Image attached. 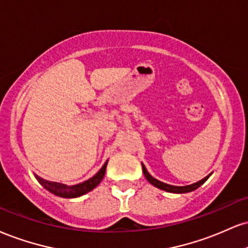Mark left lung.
Here are the masks:
<instances>
[{"instance_id": "obj_1", "label": "left lung", "mask_w": 248, "mask_h": 248, "mask_svg": "<svg viewBox=\"0 0 248 248\" xmlns=\"http://www.w3.org/2000/svg\"><path fill=\"white\" fill-rule=\"evenodd\" d=\"M142 170H143V173H144V177L147 178V180L150 183L151 185H154L155 187H157V188L159 189H163L165 190V192H169V193H177V194H183V193H189V192H193V190H195L196 188H199L200 186H201L202 184H204L205 181L208 180V178L210 177L209 175H207V177L202 179V180L198 181V183L195 184H192V185H188V186H172V185H169V184H165V183H162V181L157 180L156 178H154L153 175L150 174L147 171V169H145V166L142 164Z\"/></svg>"}]
</instances>
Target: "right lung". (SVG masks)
I'll list each match as a JSON object with an SVG mask.
<instances>
[{"label":"right lung","instance_id":"add662e5","mask_svg":"<svg viewBox=\"0 0 248 248\" xmlns=\"http://www.w3.org/2000/svg\"><path fill=\"white\" fill-rule=\"evenodd\" d=\"M107 162H108V160H107ZM107 162L104 164L103 168L99 170V172H98L97 174H94L93 177L89 179V180L84 181V183L74 185V186H67V185L54 183V181H53V183L52 181H46L44 180V179L37 177V175H35V178L38 179L39 183L43 185L45 188L49 190L50 193L55 194V195L61 196V198H65V199L78 198V196L84 195V194L89 193L90 190L95 188V187L100 184V181L103 180L104 175H105Z\"/></svg>","mask_w":248,"mask_h":248}]
</instances>
